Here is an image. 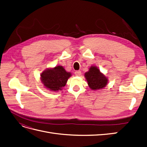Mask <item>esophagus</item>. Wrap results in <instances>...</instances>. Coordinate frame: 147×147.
<instances>
[{
  "label": "esophagus",
  "mask_w": 147,
  "mask_h": 147,
  "mask_svg": "<svg viewBox=\"0 0 147 147\" xmlns=\"http://www.w3.org/2000/svg\"><path fill=\"white\" fill-rule=\"evenodd\" d=\"M75 75H76V76H81V75H82L81 71H80V70L75 71Z\"/></svg>",
  "instance_id": "esophagus-1"
}]
</instances>
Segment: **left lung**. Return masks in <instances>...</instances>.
<instances>
[{"instance_id": "8db88e82", "label": "left lung", "mask_w": 147, "mask_h": 147, "mask_svg": "<svg viewBox=\"0 0 147 147\" xmlns=\"http://www.w3.org/2000/svg\"><path fill=\"white\" fill-rule=\"evenodd\" d=\"M84 77L89 87L94 91L102 90L107 85L109 82L108 77L102 73L100 69L95 65H92L89 68V70L84 74Z\"/></svg>"}]
</instances>
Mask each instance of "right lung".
Here are the masks:
<instances>
[{
    "mask_svg": "<svg viewBox=\"0 0 147 147\" xmlns=\"http://www.w3.org/2000/svg\"><path fill=\"white\" fill-rule=\"evenodd\" d=\"M71 76L72 74L67 72L63 66L58 65L43 71L40 74V80L47 90L57 92L63 90Z\"/></svg>",
    "mask_w": 147,
    "mask_h": 147,
    "instance_id": "right-lung-1",
    "label": "right lung"
}]
</instances>
